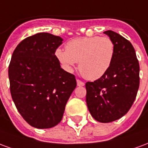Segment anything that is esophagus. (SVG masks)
I'll return each mask as SVG.
<instances>
[{"label": "esophagus", "mask_w": 148, "mask_h": 148, "mask_svg": "<svg viewBox=\"0 0 148 148\" xmlns=\"http://www.w3.org/2000/svg\"><path fill=\"white\" fill-rule=\"evenodd\" d=\"M77 86H84V82H82L81 80H79V79H77Z\"/></svg>", "instance_id": "1"}]
</instances>
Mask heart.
<instances>
[{"label": "heart", "instance_id": "1", "mask_svg": "<svg viewBox=\"0 0 148 148\" xmlns=\"http://www.w3.org/2000/svg\"><path fill=\"white\" fill-rule=\"evenodd\" d=\"M55 55L66 71H73L78 62L82 76L87 80L95 81L106 74L111 66L115 45L109 37H83L67 42L66 51L56 49Z\"/></svg>", "mask_w": 148, "mask_h": 148}]
</instances>
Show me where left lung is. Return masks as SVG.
<instances>
[{"label": "left lung", "instance_id": "8db88e82", "mask_svg": "<svg viewBox=\"0 0 148 148\" xmlns=\"http://www.w3.org/2000/svg\"><path fill=\"white\" fill-rule=\"evenodd\" d=\"M113 41L115 55L106 74L86 83V104L96 121L109 123L127 113L140 86V65L133 46L111 30L104 32Z\"/></svg>", "mask_w": 148, "mask_h": 148}]
</instances>
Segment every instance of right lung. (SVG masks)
<instances>
[{"instance_id": "obj_1", "label": "right lung", "mask_w": 148, "mask_h": 148, "mask_svg": "<svg viewBox=\"0 0 148 148\" xmlns=\"http://www.w3.org/2000/svg\"><path fill=\"white\" fill-rule=\"evenodd\" d=\"M61 37L47 32L22 40L12 55L8 77L12 98L31 126L55 127L62 121L75 76L62 69L55 55Z\"/></svg>"}]
</instances>
